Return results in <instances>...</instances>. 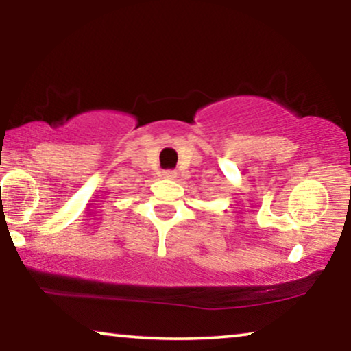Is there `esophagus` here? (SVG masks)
<instances>
[{
  "mask_svg": "<svg viewBox=\"0 0 351 351\" xmlns=\"http://www.w3.org/2000/svg\"><path fill=\"white\" fill-rule=\"evenodd\" d=\"M162 177H165V179L174 180L177 177V172L176 171H165V172H162Z\"/></svg>",
  "mask_w": 351,
  "mask_h": 351,
  "instance_id": "obj_1",
  "label": "esophagus"
}]
</instances>
